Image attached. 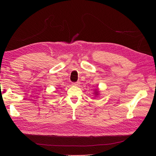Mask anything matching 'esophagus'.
<instances>
[{"label": "esophagus", "mask_w": 156, "mask_h": 156, "mask_svg": "<svg viewBox=\"0 0 156 156\" xmlns=\"http://www.w3.org/2000/svg\"><path fill=\"white\" fill-rule=\"evenodd\" d=\"M72 84H73V86H76V87H77V86L79 85V84H80V83H79V82H76V83H73Z\"/></svg>", "instance_id": "34e87169"}]
</instances>
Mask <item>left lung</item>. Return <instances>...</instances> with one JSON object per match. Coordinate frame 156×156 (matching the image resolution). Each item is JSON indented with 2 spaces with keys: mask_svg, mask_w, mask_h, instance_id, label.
Here are the masks:
<instances>
[{
  "mask_svg": "<svg viewBox=\"0 0 156 156\" xmlns=\"http://www.w3.org/2000/svg\"><path fill=\"white\" fill-rule=\"evenodd\" d=\"M94 94L95 95V97H97L98 96H99V94H100V91H99V90H98V89H95Z\"/></svg>",
  "mask_w": 156,
  "mask_h": 156,
  "instance_id": "1",
  "label": "left lung"
}]
</instances>
